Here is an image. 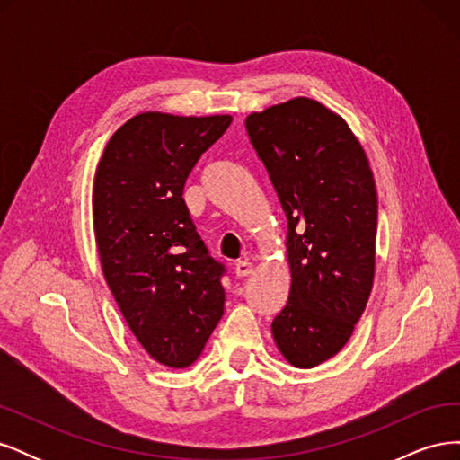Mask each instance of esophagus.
<instances>
[{"label":"esophagus","instance_id":"esophagus-1","mask_svg":"<svg viewBox=\"0 0 460 460\" xmlns=\"http://www.w3.org/2000/svg\"><path fill=\"white\" fill-rule=\"evenodd\" d=\"M234 270H235V276H238V278H245L249 274H253V264L249 261H240V262H235Z\"/></svg>","mask_w":460,"mask_h":460}]
</instances>
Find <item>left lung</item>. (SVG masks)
Returning a JSON list of instances; mask_svg holds the SVG:
<instances>
[{"instance_id": "obj_1", "label": "left lung", "mask_w": 460, "mask_h": 460, "mask_svg": "<svg viewBox=\"0 0 460 460\" xmlns=\"http://www.w3.org/2000/svg\"><path fill=\"white\" fill-rule=\"evenodd\" d=\"M245 128L288 218L291 288L272 336L289 365L313 368L343 349L370 297L374 176L347 122L309 97L252 113Z\"/></svg>"}]
</instances>
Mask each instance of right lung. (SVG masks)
Wrapping results in <instances>:
<instances>
[{
    "instance_id": "1",
    "label": "right lung",
    "mask_w": 460,
    "mask_h": 460,
    "mask_svg": "<svg viewBox=\"0 0 460 460\" xmlns=\"http://www.w3.org/2000/svg\"><path fill=\"white\" fill-rule=\"evenodd\" d=\"M230 115L147 111L111 136L93 178V234L107 286L157 363L198 360L225 313V267L208 255L182 198L186 178Z\"/></svg>"
}]
</instances>
